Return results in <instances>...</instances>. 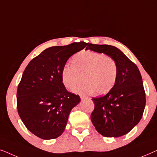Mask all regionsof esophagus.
<instances>
[{
  "mask_svg": "<svg viewBox=\"0 0 157 157\" xmlns=\"http://www.w3.org/2000/svg\"><path fill=\"white\" fill-rule=\"evenodd\" d=\"M80 98H81V100H84V99H86V96H83V95H81L80 96Z\"/></svg>",
  "mask_w": 157,
  "mask_h": 157,
  "instance_id": "1",
  "label": "esophagus"
}]
</instances>
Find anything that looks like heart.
<instances>
[{"mask_svg": "<svg viewBox=\"0 0 157 157\" xmlns=\"http://www.w3.org/2000/svg\"><path fill=\"white\" fill-rule=\"evenodd\" d=\"M119 68L113 58L104 53L85 51L73 59V65L66 64L62 70V81L68 89H73L83 78L85 82L75 89L77 93L98 94L109 92L117 82Z\"/></svg>", "mask_w": 157, "mask_h": 157, "instance_id": "heart-1", "label": "heart"}]
</instances>
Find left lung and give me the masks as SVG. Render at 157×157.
Here are the masks:
<instances>
[{"instance_id":"8db88e82","label":"left lung","mask_w":157,"mask_h":157,"mask_svg":"<svg viewBox=\"0 0 157 157\" xmlns=\"http://www.w3.org/2000/svg\"><path fill=\"white\" fill-rule=\"evenodd\" d=\"M86 49L113 58L119 68L117 82L112 89L104 96L92 98L94 102L92 123L104 136H123L139 123L144 111L146 94L139 68L114 46L89 44Z\"/></svg>"}]
</instances>
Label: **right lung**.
Here are the masks:
<instances>
[{
  "label": "right lung",
  "instance_id": "obj_1",
  "mask_svg": "<svg viewBox=\"0 0 157 157\" xmlns=\"http://www.w3.org/2000/svg\"><path fill=\"white\" fill-rule=\"evenodd\" d=\"M87 44L74 42L46 48L23 71L17 90V109L25 127L36 136L56 139L65 129L71 111L81 98L66 90L62 70L67 60Z\"/></svg>",
  "mask_w": 157,
  "mask_h": 157
}]
</instances>
